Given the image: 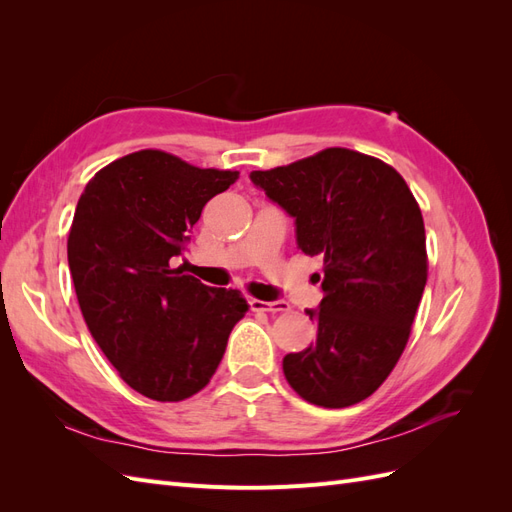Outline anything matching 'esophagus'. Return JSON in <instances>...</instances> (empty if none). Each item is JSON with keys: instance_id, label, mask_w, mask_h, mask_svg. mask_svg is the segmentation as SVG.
I'll use <instances>...</instances> for the list:
<instances>
[{"instance_id": "esophagus-1", "label": "esophagus", "mask_w": 512, "mask_h": 512, "mask_svg": "<svg viewBox=\"0 0 512 512\" xmlns=\"http://www.w3.org/2000/svg\"><path fill=\"white\" fill-rule=\"evenodd\" d=\"M250 305H252L254 312H273V314L288 312V309H290V305L286 301H260V299H252Z\"/></svg>"}]
</instances>
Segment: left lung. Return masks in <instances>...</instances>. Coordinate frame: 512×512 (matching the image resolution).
I'll use <instances>...</instances> for the list:
<instances>
[{
	"label": "left lung",
	"instance_id": "left-lung-1",
	"mask_svg": "<svg viewBox=\"0 0 512 512\" xmlns=\"http://www.w3.org/2000/svg\"><path fill=\"white\" fill-rule=\"evenodd\" d=\"M250 179L294 218L299 250L324 258L322 301L305 312L316 342L284 356V376L309 404H359L399 361L423 297L421 209L393 166L342 147Z\"/></svg>",
	"mask_w": 512,
	"mask_h": 512
}]
</instances>
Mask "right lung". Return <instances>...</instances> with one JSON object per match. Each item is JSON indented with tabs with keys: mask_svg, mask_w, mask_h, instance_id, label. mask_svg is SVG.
<instances>
[{
	"mask_svg": "<svg viewBox=\"0 0 512 512\" xmlns=\"http://www.w3.org/2000/svg\"><path fill=\"white\" fill-rule=\"evenodd\" d=\"M237 179L143 149L104 166L76 205L68 265L83 318L119 376L149 399L205 389L250 309L239 290L173 269L203 207Z\"/></svg>",
	"mask_w": 512,
	"mask_h": 512,
	"instance_id": "obj_1",
	"label": "right lung"
}]
</instances>
